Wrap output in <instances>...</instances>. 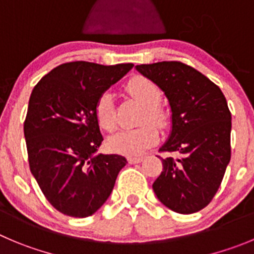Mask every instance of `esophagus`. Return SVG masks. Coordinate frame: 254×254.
I'll list each match as a JSON object with an SVG mask.
<instances>
[{
	"mask_svg": "<svg viewBox=\"0 0 254 254\" xmlns=\"http://www.w3.org/2000/svg\"><path fill=\"white\" fill-rule=\"evenodd\" d=\"M143 159H144L143 156H127V162L131 163V164L143 162Z\"/></svg>",
	"mask_w": 254,
	"mask_h": 254,
	"instance_id": "1",
	"label": "esophagus"
}]
</instances>
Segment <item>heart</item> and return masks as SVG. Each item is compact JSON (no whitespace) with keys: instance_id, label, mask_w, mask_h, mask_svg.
Here are the masks:
<instances>
[{"instance_id":"1","label":"heart","mask_w":254,"mask_h":254,"mask_svg":"<svg viewBox=\"0 0 254 254\" xmlns=\"http://www.w3.org/2000/svg\"><path fill=\"white\" fill-rule=\"evenodd\" d=\"M127 91L132 99L144 106L140 116V125L135 127H127L109 139V148L115 153L124 155H139L148 148L153 146L158 140V130L155 125L146 120H151L156 125L165 124L167 115L158 104L162 100V91L159 86L151 80L143 76H135L127 84ZM95 118L103 129L111 130L116 127V116L114 110L113 98L110 92L105 91L99 96L95 104Z\"/></svg>"}]
</instances>
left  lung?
Returning a JSON list of instances; mask_svg holds the SVG:
<instances>
[{"instance_id":"1","label":"left lung","mask_w":254,"mask_h":254,"mask_svg":"<svg viewBox=\"0 0 254 254\" xmlns=\"http://www.w3.org/2000/svg\"><path fill=\"white\" fill-rule=\"evenodd\" d=\"M155 82L172 110V131L159 151L163 172L153 184L160 202L181 214L207 207L217 193L231 160L232 116L219 87L179 61L136 65Z\"/></svg>"}]
</instances>
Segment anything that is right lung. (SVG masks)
<instances>
[{"label":"right lung","mask_w":254,"mask_h":254,"mask_svg":"<svg viewBox=\"0 0 254 254\" xmlns=\"http://www.w3.org/2000/svg\"><path fill=\"white\" fill-rule=\"evenodd\" d=\"M132 66L66 63L31 92L23 124L30 169L47 200L64 214H94L127 163L118 154H96L104 138L94 109L99 96Z\"/></svg>","instance_id":"obj_1"}]
</instances>
